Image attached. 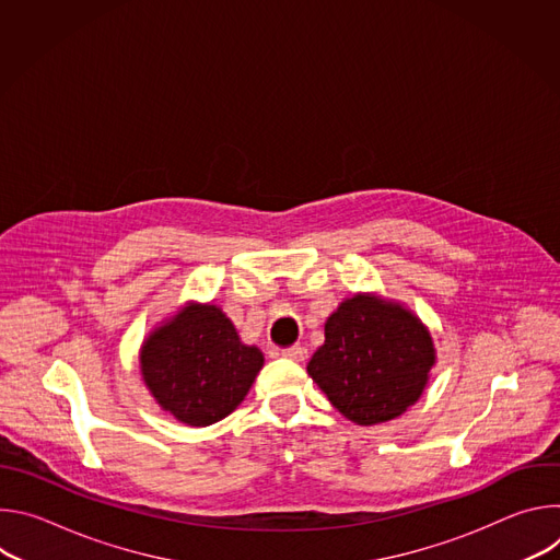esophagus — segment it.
Listing matches in <instances>:
<instances>
[{
  "label": "esophagus",
  "instance_id": "34e87169",
  "mask_svg": "<svg viewBox=\"0 0 560 560\" xmlns=\"http://www.w3.org/2000/svg\"><path fill=\"white\" fill-rule=\"evenodd\" d=\"M281 354L290 361H305L307 359V350L303 346H292V348H285L281 350Z\"/></svg>",
  "mask_w": 560,
  "mask_h": 560
}]
</instances>
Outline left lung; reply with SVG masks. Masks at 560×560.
I'll use <instances>...</instances> for the list:
<instances>
[{
    "label": "left lung",
    "instance_id": "left-lung-1",
    "mask_svg": "<svg viewBox=\"0 0 560 560\" xmlns=\"http://www.w3.org/2000/svg\"><path fill=\"white\" fill-rule=\"evenodd\" d=\"M436 352L421 318L374 294L346 299L326 322L307 374L357 425L401 417L423 394Z\"/></svg>",
    "mask_w": 560,
    "mask_h": 560
}]
</instances>
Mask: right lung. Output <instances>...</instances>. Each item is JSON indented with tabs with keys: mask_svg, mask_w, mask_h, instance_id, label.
<instances>
[{
	"mask_svg": "<svg viewBox=\"0 0 560 560\" xmlns=\"http://www.w3.org/2000/svg\"><path fill=\"white\" fill-rule=\"evenodd\" d=\"M141 376L154 401L177 421L206 428L244 401L264 354L238 339L212 303H188L141 346Z\"/></svg>",
	"mask_w": 560,
	"mask_h": 560,
	"instance_id": "obj_1",
	"label": "right lung"
}]
</instances>
